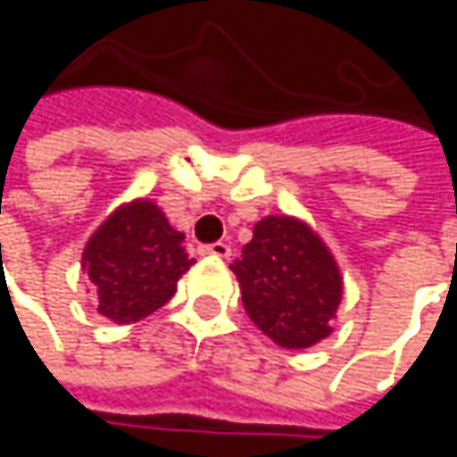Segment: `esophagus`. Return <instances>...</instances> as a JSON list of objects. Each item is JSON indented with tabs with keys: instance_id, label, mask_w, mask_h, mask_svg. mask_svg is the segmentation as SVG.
Returning a JSON list of instances; mask_svg holds the SVG:
<instances>
[{
	"instance_id": "1",
	"label": "esophagus",
	"mask_w": 457,
	"mask_h": 457,
	"mask_svg": "<svg viewBox=\"0 0 457 457\" xmlns=\"http://www.w3.org/2000/svg\"><path fill=\"white\" fill-rule=\"evenodd\" d=\"M201 251H204L206 256H217V259H228L229 253H232V248H229L228 243H222V240H220V243H212V245H204Z\"/></svg>"
}]
</instances>
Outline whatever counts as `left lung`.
I'll list each match as a JSON object with an SVG mask.
<instances>
[{"label":"left lung","instance_id":"obj_1","mask_svg":"<svg viewBox=\"0 0 457 457\" xmlns=\"http://www.w3.org/2000/svg\"><path fill=\"white\" fill-rule=\"evenodd\" d=\"M229 270L251 322L278 346L310 349L333 333L344 278L328 243L304 220H259Z\"/></svg>","mask_w":457,"mask_h":457}]
</instances>
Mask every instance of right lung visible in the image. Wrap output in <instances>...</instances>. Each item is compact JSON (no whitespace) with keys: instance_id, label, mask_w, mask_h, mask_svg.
Returning a JSON list of instances; mask_svg holds the SVG:
<instances>
[{"instance_id":"obj_1","label":"right lung","mask_w":457,"mask_h":457,"mask_svg":"<svg viewBox=\"0 0 457 457\" xmlns=\"http://www.w3.org/2000/svg\"><path fill=\"white\" fill-rule=\"evenodd\" d=\"M182 240L185 232L171 228L153 198L113 209L81 251L97 312L116 325H129L161 310L195 264Z\"/></svg>"}]
</instances>
